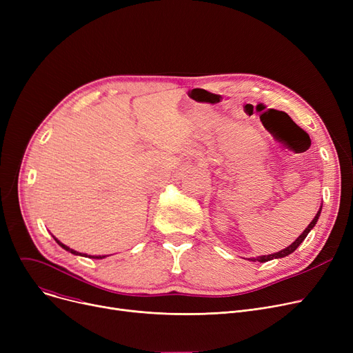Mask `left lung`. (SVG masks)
Instances as JSON below:
<instances>
[{
    "mask_svg": "<svg viewBox=\"0 0 353 353\" xmlns=\"http://www.w3.org/2000/svg\"><path fill=\"white\" fill-rule=\"evenodd\" d=\"M321 210H322V208L319 209V212L316 213V216H314V219L310 221V225L303 230V233L294 240V242L289 246V248H286V249H283V250H281V252H277V253H273V254H268V256H261V257H252V259H249V261H252V262H268V261H272V259H279V257H285V256H288V254H290V253H293L296 249L299 248V245L303 242V240L306 239V236H307V233L314 228V225H316V221H318V219H319V216H321Z\"/></svg>",
    "mask_w": 353,
    "mask_h": 353,
    "instance_id": "left-lung-1",
    "label": "left lung"
}]
</instances>
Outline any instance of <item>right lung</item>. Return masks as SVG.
<instances>
[{
    "label": "right lung",
    "mask_w": 353,
    "mask_h": 353,
    "mask_svg": "<svg viewBox=\"0 0 353 353\" xmlns=\"http://www.w3.org/2000/svg\"><path fill=\"white\" fill-rule=\"evenodd\" d=\"M55 239V237H54ZM55 242H57L63 249H65L67 252H70V253H72V254H80V256H87V254H81V253H79V252H76V250H72V249H70L68 246H65V245H63L61 242H59L57 239H55ZM88 257H92V259H103V257H105V256H88Z\"/></svg>",
    "instance_id": "right-lung-1"
}]
</instances>
